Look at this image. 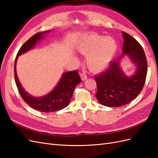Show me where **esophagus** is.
Listing matches in <instances>:
<instances>
[{
	"instance_id": "esophagus-1",
	"label": "esophagus",
	"mask_w": 158,
	"mask_h": 158,
	"mask_svg": "<svg viewBox=\"0 0 158 158\" xmlns=\"http://www.w3.org/2000/svg\"><path fill=\"white\" fill-rule=\"evenodd\" d=\"M80 76H81V79H82L83 81L85 80H86L87 78H88L87 74H85V73H81V74H80Z\"/></svg>"
}]
</instances>
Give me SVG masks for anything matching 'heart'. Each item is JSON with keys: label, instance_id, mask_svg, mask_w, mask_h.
<instances>
[{"label": "heart", "instance_id": "b5f03b06", "mask_svg": "<svg viewBox=\"0 0 158 158\" xmlns=\"http://www.w3.org/2000/svg\"><path fill=\"white\" fill-rule=\"evenodd\" d=\"M79 51L87 55L86 63L93 71L106 68L114 58L117 50V41L111 37L92 35L81 41Z\"/></svg>", "mask_w": 158, "mask_h": 158}]
</instances>
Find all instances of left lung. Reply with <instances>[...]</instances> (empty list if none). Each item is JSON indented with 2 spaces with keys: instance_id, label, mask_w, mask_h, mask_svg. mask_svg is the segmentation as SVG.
<instances>
[{
  "instance_id": "8db88e82",
  "label": "left lung",
  "mask_w": 158,
  "mask_h": 158,
  "mask_svg": "<svg viewBox=\"0 0 158 158\" xmlns=\"http://www.w3.org/2000/svg\"><path fill=\"white\" fill-rule=\"evenodd\" d=\"M124 54L113 61L103 73L95 76L97 84L95 94L103 106L118 107L135 99L144 87L147 75V60L142 47L135 38L123 31ZM124 54H127L137 66L135 75L127 77L123 74L119 63Z\"/></svg>"
}]
</instances>
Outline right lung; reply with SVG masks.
<instances>
[{
    "mask_svg": "<svg viewBox=\"0 0 158 158\" xmlns=\"http://www.w3.org/2000/svg\"><path fill=\"white\" fill-rule=\"evenodd\" d=\"M49 31V30L38 32L30 37L27 41H26L20 47V50L18 51L16 57L15 63H14L15 82L18 92L23 99V101L33 109L41 112L45 113L55 112L67 107L70 101V99L73 96L76 86L78 84L82 82L80 76L78 74V70H76L66 72V73L63 74L58 85L51 92L46 95L45 96L36 98L28 94L23 89L22 85L19 82L16 74V64L18 57V56L33 48L36 44V43L39 41L44 37L43 35L45 34Z\"/></svg>",
    "mask_w": 158,
    "mask_h": 158,
    "instance_id": "right-lung-1",
    "label": "right lung"
}]
</instances>
